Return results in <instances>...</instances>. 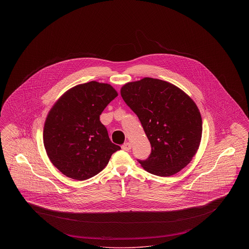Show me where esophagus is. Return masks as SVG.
<instances>
[{"label": "esophagus", "mask_w": 249, "mask_h": 249, "mask_svg": "<svg viewBox=\"0 0 249 249\" xmlns=\"http://www.w3.org/2000/svg\"><path fill=\"white\" fill-rule=\"evenodd\" d=\"M130 148H131V144H130V142H126V143H124V144L122 145V149H123V150H125V151H129Z\"/></svg>", "instance_id": "1"}]
</instances>
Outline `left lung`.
<instances>
[{
  "instance_id": "8db88e82",
  "label": "left lung",
  "mask_w": 249,
  "mask_h": 249,
  "mask_svg": "<svg viewBox=\"0 0 249 249\" xmlns=\"http://www.w3.org/2000/svg\"><path fill=\"white\" fill-rule=\"evenodd\" d=\"M120 94L140 119L151 154L139 160L155 176L171 177L191 161L201 139V113L181 89L160 79L144 77L125 84Z\"/></svg>"
}]
</instances>
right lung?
I'll return each mask as SVG.
<instances>
[{
  "label": "right lung",
  "mask_w": 249,
  "mask_h": 249,
  "mask_svg": "<svg viewBox=\"0 0 249 249\" xmlns=\"http://www.w3.org/2000/svg\"><path fill=\"white\" fill-rule=\"evenodd\" d=\"M117 96L111 85L90 81L68 89L49 110L44 145L52 164L67 178L82 181L94 177L120 149L100 121Z\"/></svg>",
  "instance_id": "right-lung-1"
}]
</instances>
